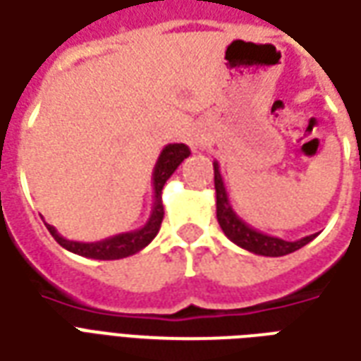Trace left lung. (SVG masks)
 I'll return each instance as SVG.
<instances>
[{"instance_id": "1", "label": "left lung", "mask_w": 361, "mask_h": 361, "mask_svg": "<svg viewBox=\"0 0 361 361\" xmlns=\"http://www.w3.org/2000/svg\"><path fill=\"white\" fill-rule=\"evenodd\" d=\"M215 168V191H216V221L221 224L223 233L231 238V240L240 246L244 250L252 252V254H258V256H269V258H277V256H286L291 252L303 248L305 244L317 236V234H309L301 240H283V238H277V236H269L266 233H259L254 226L248 223H244L240 216L236 215V211L228 201L226 195V189H224L223 176L219 170V162H213Z\"/></svg>"}]
</instances>
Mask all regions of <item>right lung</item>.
Wrapping results in <instances>:
<instances>
[{
  "instance_id": "obj_1",
  "label": "right lung",
  "mask_w": 361,
  "mask_h": 361,
  "mask_svg": "<svg viewBox=\"0 0 361 361\" xmlns=\"http://www.w3.org/2000/svg\"><path fill=\"white\" fill-rule=\"evenodd\" d=\"M189 156V148L185 145H173L164 146L162 152L158 156L154 166V172H152V185H154V205H152V213L148 216L145 226H140L137 231H130V233H121L115 236H109L105 240L97 242H78V240H68L62 234H58V231L52 224H47L49 233L54 236V240L66 248L68 252H74L78 256H84V258H93V259H121L127 258L137 254L142 248H146L150 242L154 240V236L160 231V224L164 219V205H162V189L164 183L168 181V178L172 176L178 166H180L185 158Z\"/></svg>"
}]
</instances>
